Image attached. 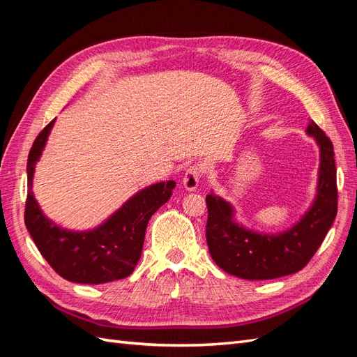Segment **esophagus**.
I'll list each match as a JSON object with an SVG mask.
<instances>
[{
    "label": "esophagus",
    "instance_id": "esophagus-1",
    "mask_svg": "<svg viewBox=\"0 0 357 357\" xmlns=\"http://www.w3.org/2000/svg\"><path fill=\"white\" fill-rule=\"evenodd\" d=\"M202 176V168L199 165H190L185 176H183V186H185L188 190H195L199 185V180Z\"/></svg>",
    "mask_w": 357,
    "mask_h": 357
}]
</instances>
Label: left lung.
Returning <instances> with one entry per match:
<instances>
[{
	"instance_id": "1",
	"label": "left lung",
	"mask_w": 357,
	"mask_h": 357,
	"mask_svg": "<svg viewBox=\"0 0 357 357\" xmlns=\"http://www.w3.org/2000/svg\"><path fill=\"white\" fill-rule=\"evenodd\" d=\"M307 134L320 147L317 197L294 228L278 235L248 231L234 222L228 202L213 193L205 197L208 250L223 271L245 280H273L301 271L319 250L338 210L337 167L332 142L316 122H310Z\"/></svg>"
}]
</instances>
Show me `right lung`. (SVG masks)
Returning a JSON list of instances; mask_svg holds the SVG:
<instances>
[{
  "instance_id": "add662e5",
  "label": "right lung",
  "mask_w": 357,
  "mask_h": 357,
  "mask_svg": "<svg viewBox=\"0 0 357 357\" xmlns=\"http://www.w3.org/2000/svg\"><path fill=\"white\" fill-rule=\"evenodd\" d=\"M55 119L43 128L28 155V195L25 225L47 264L73 283L101 284L131 275L142 257L147 223L164 205L176 181H162L138 192L109 220L88 232H71L46 219L32 195L36 162L45 149Z\"/></svg>"
}]
</instances>
